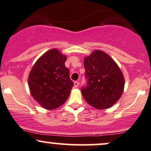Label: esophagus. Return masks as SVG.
I'll return each instance as SVG.
<instances>
[{"label": "esophagus", "mask_w": 151, "mask_h": 151, "mask_svg": "<svg viewBox=\"0 0 151 151\" xmlns=\"http://www.w3.org/2000/svg\"><path fill=\"white\" fill-rule=\"evenodd\" d=\"M79 82H77V81H75V82H74V86L75 88H77V87H79Z\"/></svg>", "instance_id": "obj_1"}]
</instances>
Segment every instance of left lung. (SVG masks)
<instances>
[{
	"label": "left lung",
	"mask_w": 151,
	"mask_h": 151,
	"mask_svg": "<svg viewBox=\"0 0 151 151\" xmlns=\"http://www.w3.org/2000/svg\"><path fill=\"white\" fill-rule=\"evenodd\" d=\"M87 86L82 88L84 99L96 109L112 107L121 97L125 86L122 71L107 54L94 51L84 59Z\"/></svg>",
	"instance_id": "1"
}]
</instances>
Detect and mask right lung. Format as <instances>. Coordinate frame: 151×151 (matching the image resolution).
Instances as JSON below:
<instances>
[{"instance_id": "obj_1", "label": "right lung", "mask_w": 151, "mask_h": 151, "mask_svg": "<svg viewBox=\"0 0 151 151\" xmlns=\"http://www.w3.org/2000/svg\"><path fill=\"white\" fill-rule=\"evenodd\" d=\"M67 56L52 49L39 58L29 73L31 95L41 107L54 110L67 101L74 86L65 67Z\"/></svg>"}]
</instances>
